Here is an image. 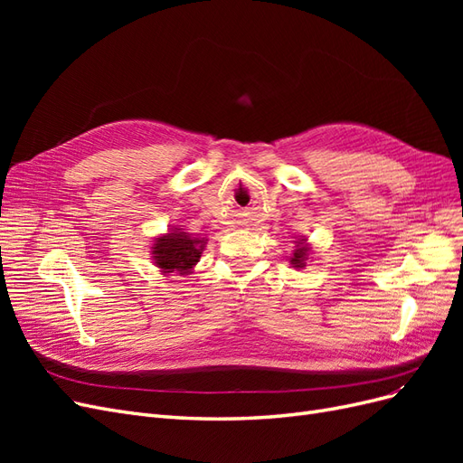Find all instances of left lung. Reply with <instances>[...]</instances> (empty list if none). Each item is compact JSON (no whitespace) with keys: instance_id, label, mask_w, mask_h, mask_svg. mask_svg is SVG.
Returning a JSON list of instances; mask_svg holds the SVG:
<instances>
[{"instance_id":"obj_1","label":"left lung","mask_w":463,"mask_h":463,"mask_svg":"<svg viewBox=\"0 0 463 463\" xmlns=\"http://www.w3.org/2000/svg\"><path fill=\"white\" fill-rule=\"evenodd\" d=\"M296 250H293V255L289 257V264L293 266V269H305L307 266V259H309V250L311 247L307 245L305 240H299L296 241Z\"/></svg>"}]
</instances>
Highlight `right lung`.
Here are the masks:
<instances>
[{
  "label": "right lung",
  "instance_id": "add662e5",
  "mask_svg": "<svg viewBox=\"0 0 463 463\" xmlns=\"http://www.w3.org/2000/svg\"><path fill=\"white\" fill-rule=\"evenodd\" d=\"M204 245V237H194L193 233L174 228L172 232H167L165 235H160L154 240L152 259L154 264H156L164 274L177 272L181 276H185L191 274L194 264L199 262Z\"/></svg>",
  "mask_w": 463,
  "mask_h": 463
}]
</instances>
